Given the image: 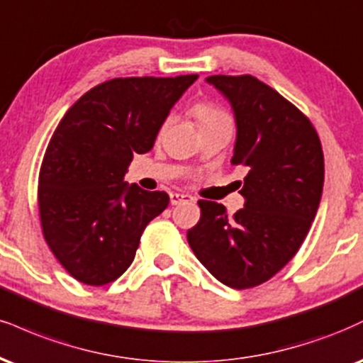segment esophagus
I'll use <instances>...</instances> for the list:
<instances>
[{
    "instance_id": "34e87169",
    "label": "esophagus",
    "mask_w": 363,
    "mask_h": 363,
    "mask_svg": "<svg viewBox=\"0 0 363 363\" xmlns=\"http://www.w3.org/2000/svg\"><path fill=\"white\" fill-rule=\"evenodd\" d=\"M193 201V196L184 194V193H170V204L172 206H177L181 203H191Z\"/></svg>"
}]
</instances>
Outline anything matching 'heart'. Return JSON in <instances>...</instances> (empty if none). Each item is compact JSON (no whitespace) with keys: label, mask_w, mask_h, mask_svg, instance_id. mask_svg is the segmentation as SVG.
<instances>
[{"label":"heart","mask_w":363,"mask_h":363,"mask_svg":"<svg viewBox=\"0 0 363 363\" xmlns=\"http://www.w3.org/2000/svg\"><path fill=\"white\" fill-rule=\"evenodd\" d=\"M193 115L196 116V120H198L199 126L216 123V121H221V120H228V115H226L221 108H218L216 104L208 103V101L196 103L193 106ZM167 121L169 120L164 121V126L167 125Z\"/></svg>","instance_id":"heart-1"}]
</instances>
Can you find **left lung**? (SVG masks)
I'll return each instance as SVG.
<instances>
[{
  "label": "left lung",
  "mask_w": 363,
  "mask_h": 363,
  "mask_svg": "<svg viewBox=\"0 0 363 363\" xmlns=\"http://www.w3.org/2000/svg\"><path fill=\"white\" fill-rule=\"evenodd\" d=\"M231 103L237 143L231 164L247 169L245 208L198 201L201 218L187 242L201 264L233 289L269 281L298 253L316 216L325 157L309 118L276 89L250 76L206 79Z\"/></svg>",
  "instance_id": "obj_1"
}]
</instances>
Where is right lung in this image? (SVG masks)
<instances>
[{
  "instance_id": "1",
  "label": "right lung",
  "mask_w": 363,
  "mask_h": 363,
  "mask_svg": "<svg viewBox=\"0 0 363 363\" xmlns=\"http://www.w3.org/2000/svg\"><path fill=\"white\" fill-rule=\"evenodd\" d=\"M196 79L116 77L82 94L57 125L38 174V213L47 245L76 281H116L167 208V193L126 186L123 176Z\"/></svg>"
}]
</instances>
